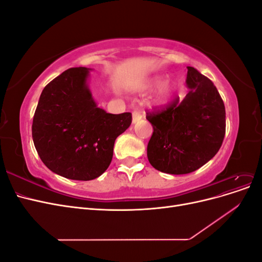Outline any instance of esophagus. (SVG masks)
<instances>
[{
	"label": "esophagus",
	"mask_w": 262,
	"mask_h": 262,
	"mask_svg": "<svg viewBox=\"0 0 262 262\" xmlns=\"http://www.w3.org/2000/svg\"><path fill=\"white\" fill-rule=\"evenodd\" d=\"M142 117H143V115H142L141 112H138V110H134V112L132 113V122L133 123H137L139 122Z\"/></svg>",
	"instance_id": "obj_1"
}]
</instances>
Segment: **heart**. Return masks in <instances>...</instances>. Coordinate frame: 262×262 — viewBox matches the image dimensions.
<instances>
[{"label":"heart","instance_id":"1","mask_svg":"<svg viewBox=\"0 0 262 262\" xmlns=\"http://www.w3.org/2000/svg\"><path fill=\"white\" fill-rule=\"evenodd\" d=\"M163 82H164V78L162 76H156V77L150 78V80L143 87L144 91H152L157 89V87H160L154 97V101L158 105L167 102L172 97L173 93H175V86L169 82L164 83V84Z\"/></svg>","mask_w":262,"mask_h":262}]
</instances>
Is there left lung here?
<instances>
[{
  "instance_id": "left-lung-1",
  "label": "left lung",
  "mask_w": 262,
  "mask_h": 262,
  "mask_svg": "<svg viewBox=\"0 0 262 262\" xmlns=\"http://www.w3.org/2000/svg\"><path fill=\"white\" fill-rule=\"evenodd\" d=\"M187 69L189 93L184 100L146 116L154 129L148 162L171 175L202 167L219 152L225 136V107L216 87L194 68Z\"/></svg>"
}]
</instances>
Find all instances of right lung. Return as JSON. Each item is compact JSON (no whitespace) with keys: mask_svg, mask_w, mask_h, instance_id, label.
<instances>
[{"mask_svg":"<svg viewBox=\"0 0 262 262\" xmlns=\"http://www.w3.org/2000/svg\"><path fill=\"white\" fill-rule=\"evenodd\" d=\"M90 71L69 69L47 85L31 128L42 163L73 180H93L105 172L116 139L132 121L130 113L113 115L97 106L89 86Z\"/></svg>","mask_w":262,"mask_h":262,"instance_id":"add662e5","label":"right lung"}]
</instances>
